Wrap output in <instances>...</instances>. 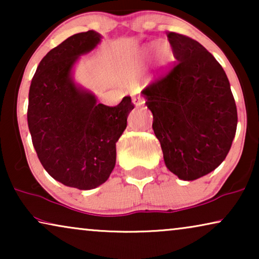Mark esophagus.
<instances>
[{"label":"esophagus","instance_id":"esophagus-1","mask_svg":"<svg viewBox=\"0 0 259 259\" xmlns=\"http://www.w3.org/2000/svg\"><path fill=\"white\" fill-rule=\"evenodd\" d=\"M132 102L136 106H141L145 104V99L141 95H136V97L132 98Z\"/></svg>","mask_w":259,"mask_h":259}]
</instances>
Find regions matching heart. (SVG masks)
<instances>
[{"label": "heart", "mask_w": 259, "mask_h": 259, "mask_svg": "<svg viewBox=\"0 0 259 259\" xmlns=\"http://www.w3.org/2000/svg\"><path fill=\"white\" fill-rule=\"evenodd\" d=\"M155 55H157V65L162 68L172 60L173 53L172 48L169 46L168 42L161 41L157 45V48H155Z\"/></svg>", "instance_id": "obj_1"}]
</instances>
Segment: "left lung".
<instances>
[{"mask_svg": "<svg viewBox=\"0 0 259 259\" xmlns=\"http://www.w3.org/2000/svg\"><path fill=\"white\" fill-rule=\"evenodd\" d=\"M167 38L177 63L143 94L166 167L190 182L224 161L238 116L228 76L213 55L185 35L169 31Z\"/></svg>", "mask_w": 259, "mask_h": 259, "instance_id": "left-lung-1", "label": "left lung"}]
</instances>
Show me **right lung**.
Wrapping results in <instances>:
<instances>
[{
  "instance_id": "1",
  "label": "right lung",
  "mask_w": 259,
  "mask_h": 259,
  "mask_svg": "<svg viewBox=\"0 0 259 259\" xmlns=\"http://www.w3.org/2000/svg\"><path fill=\"white\" fill-rule=\"evenodd\" d=\"M100 41L94 30L72 35L41 60L29 88L28 127L38 160L55 180L79 190L95 189L108 179L115 144L134 108L131 97L114 107L98 104L74 82L75 62Z\"/></svg>"
}]
</instances>
